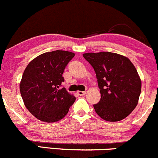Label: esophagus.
<instances>
[{"label":"esophagus","instance_id":"1","mask_svg":"<svg viewBox=\"0 0 158 158\" xmlns=\"http://www.w3.org/2000/svg\"><path fill=\"white\" fill-rule=\"evenodd\" d=\"M77 94H79V95L82 96V95H85V94H86V92H82V91H78Z\"/></svg>","mask_w":158,"mask_h":158}]
</instances>
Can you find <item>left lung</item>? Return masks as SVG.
<instances>
[{
  "label": "left lung",
  "mask_w": 158,
  "mask_h": 158,
  "mask_svg": "<svg viewBox=\"0 0 158 158\" xmlns=\"http://www.w3.org/2000/svg\"><path fill=\"white\" fill-rule=\"evenodd\" d=\"M85 59L92 66L101 92L94 104L98 115L104 120L117 122L135 108L142 89L140 76L129 58L116 53H85Z\"/></svg>",
  "instance_id": "obj_1"
}]
</instances>
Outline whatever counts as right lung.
<instances>
[{"label": "right lung", "mask_w": 158, "mask_h": 158, "mask_svg": "<svg viewBox=\"0 0 158 158\" xmlns=\"http://www.w3.org/2000/svg\"><path fill=\"white\" fill-rule=\"evenodd\" d=\"M75 54L70 51L46 52L29 62L23 73L19 90L28 110L39 120L54 123L67 114L76 98L61 88L63 73Z\"/></svg>", "instance_id": "add662e5"}]
</instances>
